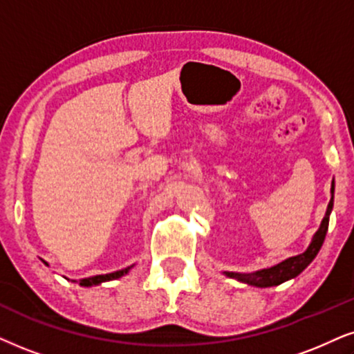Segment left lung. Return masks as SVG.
Wrapping results in <instances>:
<instances>
[{"label":"left lung","instance_id":"obj_1","mask_svg":"<svg viewBox=\"0 0 354 354\" xmlns=\"http://www.w3.org/2000/svg\"><path fill=\"white\" fill-rule=\"evenodd\" d=\"M333 192H335V183L332 181V199H330L328 207H326L325 217L322 221L319 230L315 232L314 239H312L310 245L306 252L297 254V257H290L284 261L277 263V265L271 266V268H265V270H259L254 272H229L225 271L223 274L234 277V279L240 281V283L250 284V286H257V288H271V286H279L286 283V281L292 279L301 274V272L306 270V268L314 261V258L317 257V253L320 252L322 245H324L326 230H328V221H330V214H332L333 209Z\"/></svg>","mask_w":354,"mask_h":354}]
</instances>
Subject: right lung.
Returning <instances> with one entry per match:
<instances>
[{
  "label": "right lung",
  "instance_id": "add662e5",
  "mask_svg": "<svg viewBox=\"0 0 354 354\" xmlns=\"http://www.w3.org/2000/svg\"><path fill=\"white\" fill-rule=\"evenodd\" d=\"M131 268L132 266L125 268V270H119V271L109 272V274H97V276H91V277H84V279H80V286L89 288V286H97V284H101V283H106V281L118 279V277H122L124 274H127Z\"/></svg>",
  "mask_w": 354,
  "mask_h": 354
}]
</instances>
